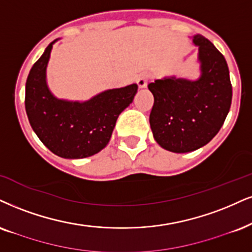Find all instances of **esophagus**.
<instances>
[{
    "label": "esophagus",
    "mask_w": 252,
    "mask_h": 252,
    "mask_svg": "<svg viewBox=\"0 0 252 252\" xmlns=\"http://www.w3.org/2000/svg\"><path fill=\"white\" fill-rule=\"evenodd\" d=\"M148 78H150V76H148V73H141V74H139V77H138V78H136V84H138L139 88H140V89L147 88Z\"/></svg>",
    "instance_id": "obj_1"
}]
</instances>
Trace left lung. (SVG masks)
Wrapping results in <instances>:
<instances>
[{
    "instance_id": "left-lung-1",
    "label": "left lung",
    "mask_w": 252,
    "mask_h": 252,
    "mask_svg": "<svg viewBox=\"0 0 252 252\" xmlns=\"http://www.w3.org/2000/svg\"><path fill=\"white\" fill-rule=\"evenodd\" d=\"M189 38L198 48L197 78L173 74L148 84L154 97L150 114L154 140L173 153L196 151L212 140L228 116L232 98L223 55L200 33Z\"/></svg>"
}]
</instances>
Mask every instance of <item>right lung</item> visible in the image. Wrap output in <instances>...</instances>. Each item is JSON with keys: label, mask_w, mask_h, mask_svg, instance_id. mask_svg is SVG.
<instances>
[{"label": "right lung", "mask_w": 252, "mask_h": 252, "mask_svg": "<svg viewBox=\"0 0 252 252\" xmlns=\"http://www.w3.org/2000/svg\"><path fill=\"white\" fill-rule=\"evenodd\" d=\"M50 43L31 67L26 84V111L33 132L57 157L84 159L106 147L119 114L129 106L138 85L105 90L88 100L56 97L48 85Z\"/></svg>", "instance_id": "right-lung-1"}]
</instances>
